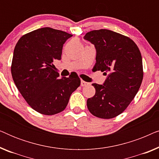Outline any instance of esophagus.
<instances>
[{
  "mask_svg": "<svg viewBox=\"0 0 159 159\" xmlns=\"http://www.w3.org/2000/svg\"><path fill=\"white\" fill-rule=\"evenodd\" d=\"M88 84V82H87L85 81H83V80H81V86L84 87V86H87Z\"/></svg>",
  "mask_w": 159,
  "mask_h": 159,
  "instance_id": "obj_1",
  "label": "esophagus"
}]
</instances>
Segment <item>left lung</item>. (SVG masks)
I'll list each match as a JSON object with an SVG mask.
<instances>
[{
	"label": "left lung",
	"mask_w": 159,
	"mask_h": 159,
	"mask_svg": "<svg viewBox=\"0 0 159 159\" xmlns=\"http://www.w3.org/2000/svg\"><path fill=\"white\" fill-rule=\"evenodd\" d=\"M94 45L96 56L93 71L107 76L103 84H92L95 94L87 101L95 116L111 119L125 111L134 99L143 78L142 56L133 40L108 30H93L84 36Z\"/></svg>",
	"instance_id": "obj_1"
}]
</instances>
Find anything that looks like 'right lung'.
I'll use <instances>...</instances> for the list:
<instances>
[{
    "mask_svg": "<svg viewBox=\"0 0 159 159\" xmlns=\"http://www.w3.org/2000/svg\"><path fill=\"white\" fill-rule=\"evenodd\" d=\"M72 34L50 27L23 35L15 46L11 75L27 103L42 114L61 112L80 85L77 76L59 77L53 62L61 60L63 45Z\"/></svg>",
    "mask_w": 159,
    "mask_h": 159,
    "instance_id": "add662e5",
    "label": "right lung"
}]
</instances>
